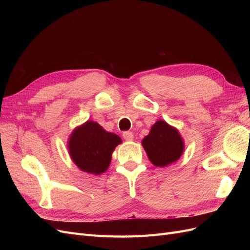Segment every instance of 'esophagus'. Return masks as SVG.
Instances as JSON below:
<instances>
[{"mask_svg":"<svg viewBox=\"0 0 250 250\" xmlns=\"http://www.w3.org/2000/svg\"><path fill=\"white\" fill-rule=\"evenodd\" d=\"M123 138L126 141H133V133L129 132V131H125V132H123Z\"/></svg>","mask_w":250,"mask_h":250,"instance_id":"34e87169","label":"esophagus"}]
</instances>
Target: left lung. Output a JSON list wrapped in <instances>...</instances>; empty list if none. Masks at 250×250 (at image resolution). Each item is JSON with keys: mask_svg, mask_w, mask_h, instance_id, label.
I'll list each match as a JSON object with an SVG mask.
<instances>
[{"mask_svg": "<svg viewBox=\"0 0 250 250\" xmlns=\"http://www.w3.org/2000/svg\"><path fill=\"white\" fill-rule=\"evenodd\" d=\"M142 146L149 161L156 167L164 168L179 160L184 153L185 142L177 128L158 120L143 139Z\"/></svg>", "mask_w": 250, "mask_h": 250, "instance_id": "obj_1", "label": "left lung"}]
</instances>
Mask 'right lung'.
Returning a JSON list of instances; mask_svg holds the SVG:
<instances>
[{
	"mask_svg": "<svg viewBox=\"0 0 250 250\" xmlns=\"http://www.w3.org/2000/svg\"><path fill=\"white\" fill-rule=\"evenodd\" d=\"M121 143L119 135L88 120L72 131L67 149L72 161L81 171L99 175L108 169L112 152Z\"/></svg>",
	"mask_w": 250,
	"mask_h": 250,
	"instance_id": "add662e5",
	"label": "right lung"
}]
</instances>
